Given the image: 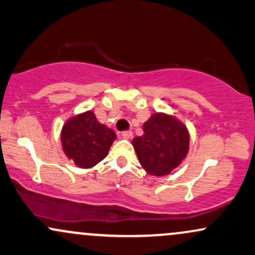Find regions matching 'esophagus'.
Masks as SVG:
<instances>
[{
	"instance_id": "esophagus-1",
	"label": "esophagus",
	"mask_w": 255,
	"mask_h": 255,
	"mask_svg": "<svg viewBox=\"0 0 255 255\" xmlns=\"http://www.w3.org/2000/svg\"><path fill=\"white\" fill-rule=\"evenodd\" d=\"M122 136H124L125 139H131V137H133V133H131L130 130H125L122 131Z\"/></svg>"
}]
</instances>
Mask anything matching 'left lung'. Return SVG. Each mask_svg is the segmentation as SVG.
<instances>
[{
  "mask_svg": "<svg viewBox=\"0 0 255 255\" xmlns=\"http://www.w3.org/2000/svg\"><path fill=\"white\" fill-rule=\"evenodd\" d=\"M144 135L133 139L137 159L148 174L164 176L181 164L189 147L186 126L177 119L156 113L144 126Z\"/></svg>",
  "mask_w": 255,
  "mask_h": 255,
  "instance_id": "1",
  "label": "left lung"
}]
</instances>
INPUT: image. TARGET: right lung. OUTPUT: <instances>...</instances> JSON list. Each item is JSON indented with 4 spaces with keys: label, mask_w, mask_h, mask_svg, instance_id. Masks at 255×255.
Wrapping results in <instances>:
<instances>
[{
    "label": "right lung",
    "mask_w": 255,
    "mask_h": 255,
    "mask_svg": "<svg viewBox=\"0 0 255 255\" xmlns=\"http://www.w3.org/2000/svg\"><path fill=\"white\" fill-rule=\"evenodd\" d=\"M115 139L116 134L99 124L92 111L69 119L61 134L66 156L85 169L103 160Z\"/></svg>",
    "instance_id": "obj_1"
}]
</instances>
